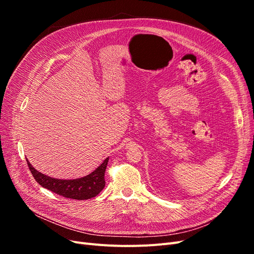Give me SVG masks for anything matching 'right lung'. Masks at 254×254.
Wrapping results in <instances>:
<instances>
[{
    "label": "right lung",
    "instance_id": "1",
    "mask_svg": "<svg viewBox=\"0 0 254 254\" xmlns=\"http://www.w3.org/2000/svg\"><path fill=\"white\" fill-rule=\"evenodd\" d=\"M108 160L109 158H107L94 172H92L86 177L73 180L52 178V177H49L35 170L32 164L29 163V161H26L30 173H32L35 180L41 187L65 198L86 200V199L97 196L105 188V172L107 164H108Z\"/></svg>",
    "mask_w": 254,
    "mask_h": 254
}]
</instances>
